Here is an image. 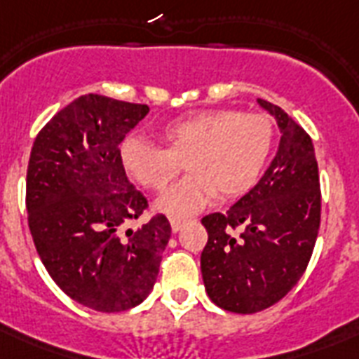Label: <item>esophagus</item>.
<instances>
[{
    "label": "esophagus",
    "instance_id": "34e87169",
    "mask_svg": "<svg viewBox=\"0 0 359 359\" xmlns=\"http://www.w3.org/2000/svg\"><path fill=\"white\" fill-rule=\"evenodd\" d=\"M169 224H171V229H173V233H179V231L182 229L184 222H180V219H177V218H171L169 219Z\"/></svg>",
    "mask_w": 359,
    "mask_h": 359
}]
</instances>
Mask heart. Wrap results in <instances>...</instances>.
Returning <instances> with one entry per match:
<instances>
[{"mask_svg": "<svg viewBox=\"0 0 359 359\" xmlns=\"http://www.w3.org/2000/svg\"><path fill=\"white\" fill-rule=\"evenodd\" d=\"M165 149L141 135L124 137L119 158L124 171L147 190H162L186 162L190 177L169 186L156 208L188 218L216 197L244 196L266 165L273 126L266 115L214 109L186 115L162 128Z\"/></svg>", "mask_w": 359, "mask_h": 359, "instance_id": "b5f03b06", "label": "heart"}]
</instances>
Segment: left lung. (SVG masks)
<instances>
[{"label": "left lung", "instance_id": "obj_1", "mask_svg": "<svg viewBox=\"0 0 359 359\" xmlns=\"http://www.w3.org/2000/svg\"><path fill=\"white\" fill-rule=\"evenodd\" d=\"M257 102L281 132L276 158L227 212L201 219L208 233L201 253L208 298L240 315L278 304L298 283L320 227V182L311 137L279 106L262 98Z\"/></svg>", "mask_w": 359, "mask_h": 359}]
</instances>
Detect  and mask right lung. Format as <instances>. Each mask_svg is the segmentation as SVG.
<instances>
[{"label":"right lung","instance_id":"add662e5","mask_svg":"<svg viewBox=\"0 0 359 359\" xmlns=\"http://www.w3.org/2000/svg\"><path fill=\"white\" fill-rule=\"evenodd\" d=\"M149 106L83 95L53 115L31 149L25 207L42 264L65 294L100 313L140 306L156 283L171 236L119 158L124 135Z\"/></svg>","mask_w":359,"mask_h":359}]
</instances>
